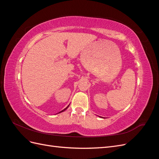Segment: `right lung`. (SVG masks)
<instances>
[{
  "instance_id": "right-lung-1",
  "label": "right lung",
  "mask_w": 159,
  "mask_h": 159,
  "mask_svg": "<svg viewBox=\"0 0 159 159\" xmlns=\"http://www.w3.org/2000/svg\"><path fill=\"white\" fill-rule=\"evenodd\" d=\"M69 106H70V105H68V107H66V108H65L64 109H63V110H62V111H60V112H59V113H61V112H63V111H65V110H66L67 109H68V107H69Z\"/></svg>"
}]
</instances>
